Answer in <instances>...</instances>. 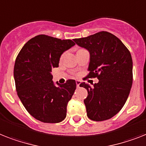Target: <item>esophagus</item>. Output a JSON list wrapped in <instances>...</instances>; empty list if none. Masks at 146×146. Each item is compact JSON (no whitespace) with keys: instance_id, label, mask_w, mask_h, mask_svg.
I'll list each match as a JSON object with an SVG mask.
<instances>
[{"instance_id":"34e87169","label":"esophagus","mask_w":146,"mask_h":146,"mask_svg":"<svg viewBox=\"0 0 146 146\" xmlns=\"http://www.w3.org/2000/svg\"><path fill=\"white\" fill-rule=\"evenodd\" d=\"M76 83L77 88H79V85H80V83H81V81H79V80H76Z\"/></svg>"}]
</instances>
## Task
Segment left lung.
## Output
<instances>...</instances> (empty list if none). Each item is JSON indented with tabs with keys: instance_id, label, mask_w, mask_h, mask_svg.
<instances>
[{
	"instance_id": "left-lung-1",
	"label": "left lung",
	"mask_w": 146,
	"mask_h": 146,
	"mask_svg": "<svg viewBox=\"0 0 146 146\" xmlns=\"http://www.w3.org/2000/svg\"><path fill=\"white\" fill-rule=\"evenodd\" d=\"M73 40L89 51L87 77L99 79L93 88L85 82L79 85L88 91L87 98L84 100L88 117L95 121L108 120L122 109L131 92V52L117 36L107 31Z\"/></svg>"
}]
</instances>
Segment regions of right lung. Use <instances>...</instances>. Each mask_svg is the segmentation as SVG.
Here are the masks:
<instances>
[{
	"label": "right lung",
	"mask_w": 146,
	"mask_h": 146,
	"mask_svg": "<svg viewBox=\"0 0 146 146\" xmlns=\"http://www.w3.org/2000/svg\"><path fill=\"white\" fill-rule=\"evenodd\" d=\"M75 45L71 40H61L40 34L28 40L16 57L14 79L17 94L26 110L36 120L58 123L67 115L68 102L76 88L73 79L55 86L52 70L58 67L64 51Z\"/></svg>",
	"instance_id": "obj_1"
}]
</instances>
